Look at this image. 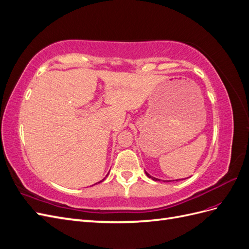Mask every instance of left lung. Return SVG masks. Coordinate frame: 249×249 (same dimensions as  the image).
I'll return each instance as SVG.
<instances>
[{
	"label": "left lung",
	"instance_id": "left-lung-1",
	"mask_svg": "<svg viewBox=\"0 0 249 249\" xmlns=\"http://www.w3.org/2000/svg\"><path fill=\"white\" fill-rule=\"evenodd\" d=\"M145 173H146V176H147L149 178H152L153 180H161L160 178H154V177H152V176H150L149 173H147L146 171H145ZM182 179H183V178H182ZM176 180H180V179H176ZM168 182H171V180H168Z\"/></svg>",
	"mask_w": 249,
	"mask_h": 249
}]
</instances>
